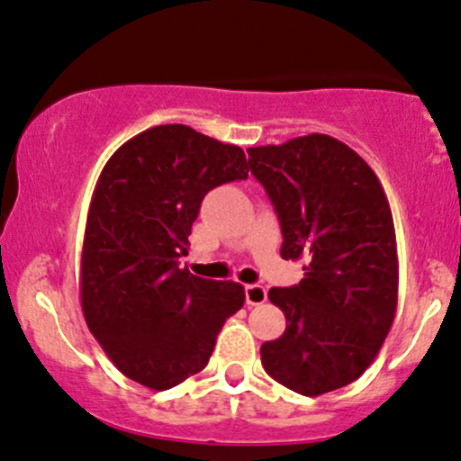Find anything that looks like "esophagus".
<instances>
[{
  "label": "esophagus",
  "instance_id": "34e87169",
  "mask_svg": "<svg viewBox=\"0 0 461 461\" xmlns=\"http://www.w3.org/2000/svg\"><path fill=\"white\" fill-rule=\"evenodd\" d=\"M266 299H267V293L263 285L258 284L245 285V302H248V306H258V303H263Z\"/></svg>",
  "mask_w": 461,
  "mask_h": 461
}]
</instances>
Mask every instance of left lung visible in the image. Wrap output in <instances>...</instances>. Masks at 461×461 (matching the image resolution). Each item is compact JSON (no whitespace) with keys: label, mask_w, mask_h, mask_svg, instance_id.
<instances>
[{"label":"left lung","mask_w":461,"mask_h":461,"mask_svg":"<svg viewBox=\"0 0 461 461\" xmlns=\"http://www.w3.org/2000/svg\"><path fill=\"white\" fill-rule=\"evenodd\" d=\"M252 176L281 222V257L308 258L293 288L267 297L285 315L263 342V369L303 396L354 383L381 351L399 299L390 203L376 173L329 135L248 149Z\"/></svg>","instance_id":"left-lung-1"}]
</instances>
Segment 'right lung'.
Segmentation results:
<instances>
[{
  "label": "right lung",
  "instance_id": "right-lung-1",
  "mask_svg": "<svg viewBox=\"0 0 461 461\" xmlns=\"http://www.w3.org/2000/svg\"><path fill=\"white\" fill-rule=\"evenodd\" d=\"M249 162L182 123L128 140L98 176L80 257V306L107 358L149 390H168L209 363L243 285L180 267L204 195L245 180Z\"/></svg>",
  "mask_w": 461,
  "mask_h": 461
}]
</instances>
